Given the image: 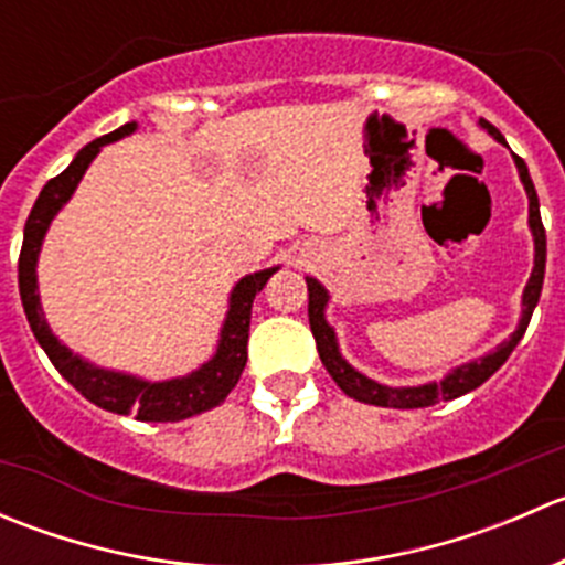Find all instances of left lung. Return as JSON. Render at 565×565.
<instances>
[{"mask_svg": "<svg viewBox=\"0 0 565 565\" xmlns=\"http://www.w3.org/2000/svg\"><path fill=\"white\" fill-rule=\"evenodd\" d=\"M483 128L494 136L498 141H503V134H500L494 125H489L487 119H481ZM516 169H520L522 182H525V191H527V202H530V230H533V241H535V265L533 273H530V281L525 287V295H522V319H520V328L511 333L509 341L498 347L494 352L489 355L478 358V361L467 363V366L454 369L443 383H429V385H418V388H388V385H380L374 380L363 377L361 372L350 366V363L341 358L339 344H335V333L328 322H324V303H328V292H324L322 284L317 278H306L309 284V324H311V333H315L317 341V352H319V361L324 363L330 377L335 380L341 391L347 393L350 398L363 404H374V407H393V409H415V407H431L437 404L440 398H457L465 396V393L476 391L478 385L487 383L505 361L509 355L514 352V347L520 344V339L525 335L530 317H533L535 303L541 298V284H544V267H546V232L544 224H541V210H539V193H535L533 180H530V172L520 156H514Z\"/></svg>", "mask_w": 565, "mask_h": 565, "instance_id": "1", "label": "left lung"}]
</instances>
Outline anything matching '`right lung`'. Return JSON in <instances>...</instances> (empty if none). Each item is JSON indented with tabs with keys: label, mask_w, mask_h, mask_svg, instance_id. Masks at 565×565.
Masks as SVG:
<instances>
[{
	"label": "right lung",
	"mask_w": 565,
	"mask_h": 565,
	"mask_svg": "<svg viewBox=\"0 0 565 565\" xmlns=\"http://www.w3.org/2000/svg\"><path fill=\"white\" fill-rule=\"evenodd\" d=\"M134 130L136 122H128L122 125V128L114 130V134H106L100 136V139L89 141V145L73 158V163L65 172L51 177V180L45 182L24 226V246H21L19 256V292L38 344L43 347L56 372H60L73 388L82 393L84 398H89V402L98 404V407L108 409V413H134L139 420H182L191 418V415L204 413V409L218 407V404L230 396V391L237 385V380H241L248 361L250 306H254L256 292H259L267 284V278L276 273V267L241 278V284L232 289L230 315H226L224 328H221V341L213 361H207L202 369L188 374V377L169 380V383H145V380L128 377V374L89 366L87 361L73 355V352L67 350L65 344H60V339L51 333L38 298L35 265L40 243H43L51 218H54L56 210L71 199V193L76 191L78 180L87 172V167L93 163V158L98 156L100 147L108 145V141L122 139V136L134 134Z\"/></svg>",
	"instance_id": "right-lung-1"
}]
</instances>
